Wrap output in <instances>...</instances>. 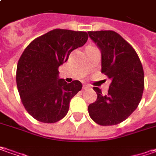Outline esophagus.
I'll list each match as a JSON object with an SVG mask.
<instances>
[{
    "label": "esophagus",
    "instance_id": "obj_1",
    "mask_svg": "<svg viewBox=\"0 0 156 156\" xmlns=\"http://www.w3.org/2000/svg\"><path fill=\"white\" fill-rule=\"evenodd\" d=\"M89 88H90V85H89V84H83V90H87V89Z\"/></svg>",
    "mask_w": 156,
    "mask_h": 156
}]
</instances>
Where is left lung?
Listing matches in <instances>:
<instances>
[{
  "instance_id": "left-lung-1",
  "label": "left lung",
  "mask_w": 156,
  "mask_h": 156,
  "mask_svg": "<svg viewBox=\"0 0 156 156\" xmlns=\"http://www.w3.org/2000/svg\"><path fill=\"white\" fill-rule=\"evenodd\" d=\"M101 50V73L111 79L107 94L93 87L98 98L88 106L90 118L102 126L118 124L131 115L142 99L144 73L136 51L114 31H90Z\"/></svg>"
}]
</instances>
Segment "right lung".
<instances>
[{
	"instance_id": "add662e5",
	"label": "right lung",
	"mask_w": 156,
	"mask_h": 156,
	"mask_svg": "<svg viewBox=\"0 0 156 156\" xmlns=\"http://www.w3.org/2000/svg\"><path fill=\"white\" fill-rule=\"evenodd\" d=\"M88 40L86 32L53 29L32 41L20 58L16 83L26 110L41 122L53 123L67 114L70 101L82 89L58 78V67Z\"/></svg>"
}]
</instances>
